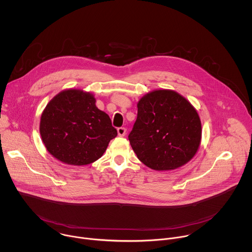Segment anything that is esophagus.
Here are the masks:
<instances>
[{
    "label": "esophagus",
    "instance_id": "1",
    "mask_svg": "<svg viewBox=\"0 0 252 252\" xmlns=\"http://www.w3.org/2000/svg\"><path fill=\"white\" fill-rule=\"evenodd\" d=\"M117 134H118V136H120V137L125 136V135H126V129H125L124 127H119V128L117 129Z\"/></svg>",
    "mask_w": 252,
    "mask_h": 252
}]
</instances>
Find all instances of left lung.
Masks as SVG:
<instances>
[{
  "label": "left lung",
  "instance_id": "8db88e82",
  "mask_svg": "<svg viewBox=\"0 0 252 252\" xmlns=\"http://www.w3.org/2000/svg\"><path fill=\"white\" fill-rule=\"evenodd\" d=\"M128 138L141 162L155 171L178 169L201 144L202 125L195 108L173 90H155L139 101Z\"/></svg>",
  "mask_w": 252,
  "mask_h": 252
}]
</instances>
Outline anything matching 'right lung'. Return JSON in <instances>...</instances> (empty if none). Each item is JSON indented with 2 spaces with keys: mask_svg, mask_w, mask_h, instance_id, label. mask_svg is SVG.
<instances>
[{
  "mask_svg": "<svg viewBox=\"0 0 252 252\" xmlns=\"http://www.w3.org/2000/svg\"><path fill=\"white\" fill-rule=\"evenodd\" d=\"M95 103L89 92L68 89L57 94L42 111L41 140L57 160L73 166L91 164L117 136L109 116Z\"/></svg>",
  "mask_w": 252,
  "mask_h": 252,
  "instance_id": "obj_1",
  "label": "right lung"
}]
</instances>
